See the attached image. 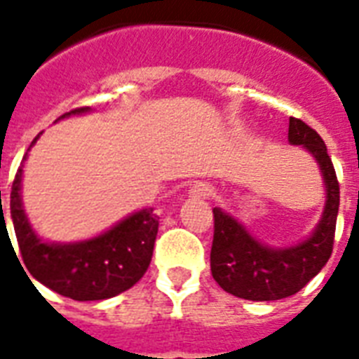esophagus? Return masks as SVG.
I'll use <instances>...</instances> for the list:
<instances>
[{
  "label": "esophagus",
  "mask_w": 359,
  "mask_h": 359,
  "mask_svg": "<svg viewBox=\"0 0 359 359\" xmlns=\"http://www.w3.org/2000/svg\"><path fill=\"white\" fill-rule=\"evenodd\" d=\"M212 186L210 184H205V182H196V184L190 186V194L191 199H208V197L212 196Z\"/></svg>",
  "instance_id": "obj_1"
}]
</instances>
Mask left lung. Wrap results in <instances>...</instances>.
<instances>
[{
  "label": "left lung",
  "mask_w": 359,
  "mask_h": 359,
  "mask_svg": "<svg viewBox=\"0 0 359 359\" xmlns=\"http://www.w3.org/2000/svg\"><path fill=\"white\" fill-rule=\"evenodd\" d=\"M289 143L302 145L318 163L326 188L324 212L315 231L294 245L272 248L222 208H214L210 250L212 278L225 292L253 302L281 300L304 289L328 262L339 212V182L323 137L304 121L289 119Z\"/></svg>",
  "instance_id": "left-lung-1"
}]
</instances>
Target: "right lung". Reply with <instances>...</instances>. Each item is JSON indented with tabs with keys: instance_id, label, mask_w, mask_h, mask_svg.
<instances>
[{
	"instance_id": "add662e5",
	"label": "right lung",
	"mask_w": 359,
	"mask_h": 359,
	"mask_svg": "<svg viewBox=\"0 0 359 359\" xmlns=\"http://www.w3.org/2000/svg\"><path fill=\"white\" fill-rule=\"evenodd\" d=\"M89 111L91 108L72 109L57 121ZM39 135L31 141L29 149L35 145ZM25 158L27 152L16 171L11 190V218L27 272L48 289L78 302L106 300L134 287L151 264L160 219L154 214V208H141L121 219L111 229L89 240L69 244L46 242L33 231L22 205V171ZM1 224H5L3 214Z\"/></svg>"
}]
</instances>
